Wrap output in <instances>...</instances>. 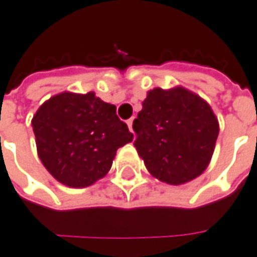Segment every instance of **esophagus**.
Wrapping results in <instances>:
<instances>
[{
	"label": "esophagus",
	"instance_id": "esophagus-1",
	"mask_svg": "<svg viewBox=\"0 0 257 257\" xmlns=\"http://www.w3.org/2000/svg\"><path fill=\"white\" fill-rule=\"evenodd\" d=\"M133 120H134V117H132L130 120H127V125H128V130L133 133Z\"/></svg>",
	"mask_w": 257,
	"mask_h": 257
}]
</instances>
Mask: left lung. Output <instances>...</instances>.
Segmentation results:
<instances>
[{"instance_id": "8db88e82", "label": "left lung", "mask_w": 257, "mask_h": 257, "mask_svg": "<svg viewBox=\"0 0 257 257\" xmlns=\"http://www.w3.org/2000/svg\"><path fill=\"white\" fill-rule=\"evenodd\" d=\"M133 130L134 147L147 170L162 182L183 184L209 166L219 123L210 105L192 91L154 88L147 93Z\"/></svg>"}]
</instances>
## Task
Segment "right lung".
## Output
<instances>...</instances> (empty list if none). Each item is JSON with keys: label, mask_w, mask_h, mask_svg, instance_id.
Here are the masks:
<instances>
[{"label": "right lung", "mask_w": 257, "mask_h": 257, "mask_svg": "<svg viewBox=\"0 0 257 257\" xmlns=\"http://www.w3.org/2000/svg\"><path fill=\"white\" fill-rule=\"evenodd\" d=\"M38 157L68 187H87L105 176L117 149L133 140L115 105L94 93H61L45 101L33 118Z\"/></svg>", "instance_id": "add662e5"}]
</instances>
